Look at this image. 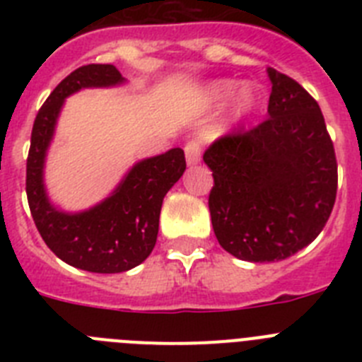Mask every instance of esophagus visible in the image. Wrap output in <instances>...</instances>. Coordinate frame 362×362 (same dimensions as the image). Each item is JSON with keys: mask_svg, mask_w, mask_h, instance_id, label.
I'll list each match as a JSON object with an SVG mask.
<instances>
[{"mask_svg": "<svg viewBox=\"0 0 362 362\" xmlns=\"http://www.w3.org/2000/svg\"><path fill=\"white\" fill-rule=\"evenodd\" d=\"M185 156H187L188 165H197L201 161V141L199 139H190L185 145Z\"/></svg>", "mask_w": 362, "mask_h": 362, "instance_id": "obj_1", "label": "esophagus"}]
</instances>
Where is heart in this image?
Here are the masks:
<instances>
[{
  "mask_svg": "<svg viewBox=\"0 0 362 362\" xmlns=\"http://www.w3.org/2000/svg\"><path fill=\"white\" fill-rule=\"evenodd\" d=\"M235 88H238V83L235 81H217L209 86V98L212 99L214 103H223L225 99H228L235 92ZM255 103H257V94L254 92V88L246 86V88L239 92L238 103H235V108H233V116L243 117L246 114H250L254 110Z\"/></svg>",
  "mask_w": 362,
  "mask_h": 362,
  "instance_id": "b5f03b06",
  "label": "heart"
}]
</instances>
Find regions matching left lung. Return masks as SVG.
<instances>
[{
	"label": "left lung",
	"mask_w": 362,
	"mask_h": 362,
	"mask_svg": "<svg viewBox=\"0 0 362 362\" xmlns=\"http://www.w3.org/2000/svg\"><path fill=\"white\" fill-rule=\"evenodd\" d=\"M268 117L204 150L214 175V233L228 254L283 261L317 238L337 194V159L317 101L286 74L268 69Z\"/></svg>",
	"instance_id": "obj_1"
}]
</instances>
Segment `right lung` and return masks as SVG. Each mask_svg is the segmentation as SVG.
Wrapping results in <instances>:
<instances>
[{
  "label": "right lung",
  "mask_w": 362,
  "mask_h": 362,
  "mask_svg": "<svg viewBox=\"0 0 362 362\" xmlns=\"http://www.w3.org/2000/svg\"><path fill=\"white\" fill-rule=\"evenodd\" d=\"M123 81L114 65H85L70 72L37 112L27 158V199L37 232L62 261L94 274H119L148 257L158 239L163 197L187 168L183 150L172 148L134 165L112 196L90 210L66 214L50 204L43 185L45 156L65 98Z\"/></svg>",
  "instance_id": "1"
}]
</instances>
